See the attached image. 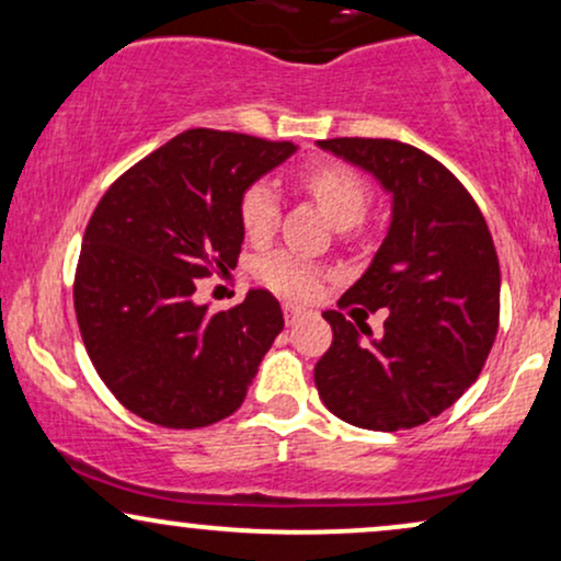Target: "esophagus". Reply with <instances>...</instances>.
Instances as JSON below:
<instances>
[{
	"instance_id": "esophagus-1",
	"label": "esophagus",
	"mask_w": 561,
	"mask_h": 561,
	"mask_svg": "<svg viewBox=\"0 0 561 561\" xmlns=\"http://www.w3.org/2000/svg\"><path fill=\"white\" fill-rule=\"evenodd\" d=\"M282 311H285L287 324H295V321H298L302 313H306L300 306H295V302H285V306H282Z\"/></svg>"
}]
</instances>
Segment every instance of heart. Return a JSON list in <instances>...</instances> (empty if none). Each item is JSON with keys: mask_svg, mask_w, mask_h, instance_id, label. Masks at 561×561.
Segmentation results:
<instances>
[{"mask_svg": "<svg viewBox=\"0 0 561 561\" xmlns=\"http://www.w3.org/2000/svg\"><path fill=\"white\" fill-rule=\"evenodd\" d=\"M300 186L319 203L337 229L358 227L369 210V186L351 165L337 160H317L300 171ZM279 221V197L268 182H253L240 197V224L250 242H266ZM255 276L274 293L287 298H311L324 279L317 263L300 259L298 253L279 250L266 255L255 266Z\"/></svg>", "mask_w": 561, "mask_h": 561, "instance_id": "1", "label": "heart"}]
</instances>
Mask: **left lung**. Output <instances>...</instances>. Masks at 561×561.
Listing matches in <instances>:
<instances>
[{
	"label": "left lung",
	"mask_w": 561,
	"mask_h": 561,
	"mask_svg": "<svg viewBox=\"0 0 561 561\" xmlns=\"http://www.w3.org/2000/svg\"><path fill=\"white\" fill-rule=\"evenodd\" d=\"M319 147L375 173L392 221L366 274L340 306L388 311L382 337L324 311L330 351L317 362L319 398L347 424L411 430L443 414L480 377L501 311L493 237L467 186L420 147L340 137Z\"/></svg>",
	"instance_id": "left-lung-1"
}]
</instances>
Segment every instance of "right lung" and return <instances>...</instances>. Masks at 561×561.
<instances>
[{
  "mask_svg": "<svg viewBox=\"0 0 561 561\" xmlns=\"http://www.w3.org/2000/svg\"><path fill=\"white\" fill-rule=\"evenodd\" d=\"M293 141L190 128L121 173L96 203L73 306L96 375L141 420L195 430L244 401L285 327L279 300L250 289L229 311L192 300L197 279L240 259V197Z\"/></svg>",
  "mask_w": 561,
  "mask_h": 561,
  "instance_id": "right-lung-1",
  "label": "right lung"
}]
</instances>
